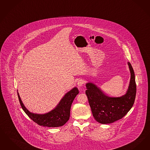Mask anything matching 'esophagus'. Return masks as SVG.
Wrapping results in <instances>:
<instances>
[{
	"label": "esophagus",
	"instance_id": "34e87169",
	"mask_svg": "<svg viewBox=\"0 0 150 150\" xmlns=\"http://www.w3.org/2000/svg\"><path fill=\"white\" fill-rule=\"evenodd\" d=\"M85 83V81H84V80L83 79H79L78 81V86H81L83 85V84Z\"/></svg>",
	"mask_w": 150,
	"mask_h": 150
}]
</instances>
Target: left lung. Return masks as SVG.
<instances>
[{"label": "left lung", "mask_w": 150, "mask_h": 150, "mask_svg": "<svg viewBox=\"0 0 150 150\" xmlns=\"http://www.w3.org/2000/svg\"><path fill=\"white\" fill-rule=\"evenodd\" d=\"M131 79L126 94L120 97L105 95L96 85L86 84L85 93L94 119L102 124L112 123L122 119L131 109L136 94L134 72L130 62H128Z\"/></svg>", "instance_id": "left-lung-1"}]
</instances>
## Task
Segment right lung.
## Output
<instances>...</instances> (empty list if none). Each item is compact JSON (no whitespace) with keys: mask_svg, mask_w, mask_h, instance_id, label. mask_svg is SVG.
Here are the masks:
<instances>
[{"mask_svg":"<svg viewBox=\"0 0 150 150\" xmlns=\"http://www.w3.org/2000/svg\"><path fill=\"white\" fill-rule=\"evenodd\" d=\"M79 93L78 88H74L66 93L54 109L45 114H36L25 108L17 92L19 100L24 112L38 125L48 127H58L66 123L70 118L72 102Z\"/></svg>","mask_w":150,"mask_h":150,"instance_id":"obj_1","label":"right lung"}]
</instances>
